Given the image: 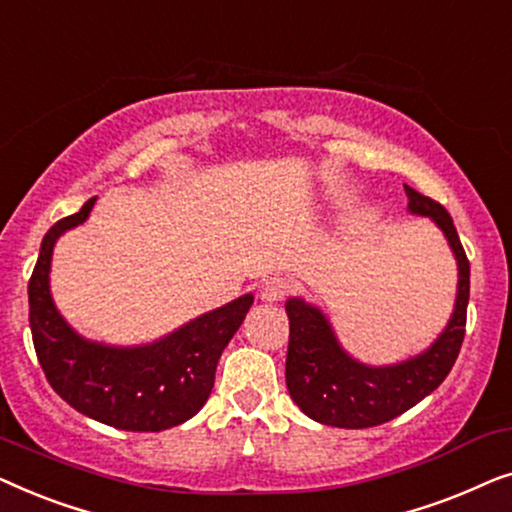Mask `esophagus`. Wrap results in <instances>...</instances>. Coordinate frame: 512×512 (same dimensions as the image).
<instances>
[{
  "label": "esophagus",
  "instance_id": "obj_1",
  "mask_svg": "<svg viewBox=\"0 0 512 512\" xmlns=\"http://www.w3.org/2000/svg\"><path fill=\"white\" fill-rule=\"evenodd\" d=\"M289 289L291 286L284 277H270L261 286V300H265V303H277V300H284L289 296Z\"/></svg>",
  "mask_w": 512,
  "mask_h": 512
}]
</instances>
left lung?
<instances>
[{"label":"left lung","mask_w":512,"mask_h":512,"mask_svg":"<svg viewBox=\"0 0 512 512\" xmlns=\"http://www.w3.org/2000/svg\"><path fill=\"white\" fill-rule=\"evenodd\" d=\"M405 193L410 200V212L429 216L443 230L457 258L459 284L452 319L426 352L396 366L373 368L352 359L340 347L319 307L305 303L303 298L286 300V314H289L286 387L293 403L319 424L368 429L389 422L436 391L450 375L459 356L466 333L471 265L447 209L410 186H405Z\"/></svg>","instance_id":"1"}]
</instances>
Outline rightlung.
I'll list each match as a JSON object with an SVG mask.
<instances>
[{
	"label": "right lung",
	"mask_w": 512,
	"mask_h": 512,
	"mask_svg": "<svg viewBox=\"0 0 512 512\" xmlns=\"http://www.w3.org/2000/svg\"><path fill=\"white\" fill-rule=\"evenodd\" d=\"M95 200L60 219L41 242L27 284L37 359L55 394L81 415L123 431L172 429L198 415L207 403L216 363L242 326L254 296L247 293L144 347H109L81 338L55 310L48 272L55 240L86 221Z\"/></svg>",
	"instance_id": "1"
}]
</instances>
